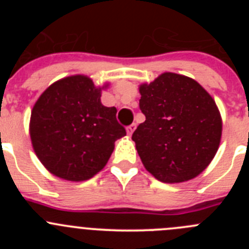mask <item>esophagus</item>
I'll return each instance as SVG.
<instances>
[{
    "label": "esophagus",
    "mask_w": 249,
    "mask_h": 249,
    "mask_svg": "<svg viewBox=\"0 0 249 249\" xmlns=\"http://www.w3.org/2000/svg\"><path fill=\"white\" fill-rule=\"evenodd\" d=\"M135 129H136V124H131V125H129V126L126 127V132H127V135H129V136H131L132 135V132L135 131Z\"/></svg>",
    "instance_id": "esophagus-1"
}]
</instances>
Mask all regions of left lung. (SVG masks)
I'll return each mask as SVG.
<instances>
[{
	"label": "left lung",
	"instance_id": "obj_1",
	"mask_svg": "<svg viewBox=\"0 0 249 249\" xmlns=\"http://www.w3.org/2000/svg\"><path fill=\"white\" fill-rule=\"evenodd\" d=\"M145 115L132 141L145 170L165 183L200 175L217 153L222 118L214 100L196 82L165 72L140 87Z\"/></svg>",
	"mask_w": 249,
	"mask_h": 249
}]
</instances>
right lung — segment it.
Here are the masks:
<instances>
[{
	"mask_svg": "<svg viewBox=\"0 0 249 249\" xmlns=\"http://www.w3.org/2000/svg\"><path fill=\"white\" fill-rule=\"evenodd\" d=\"M101 88L77 74L53 83L31 112L30 136L35 153L56 177L87 180L101 171L125 136L117 108L101 104Z\"/></svg>",
	"mask_w": 249,
	"mask_h": 249,
	"instance_id": "obj_1",
	"label": "right lung"
}]
</instances>
